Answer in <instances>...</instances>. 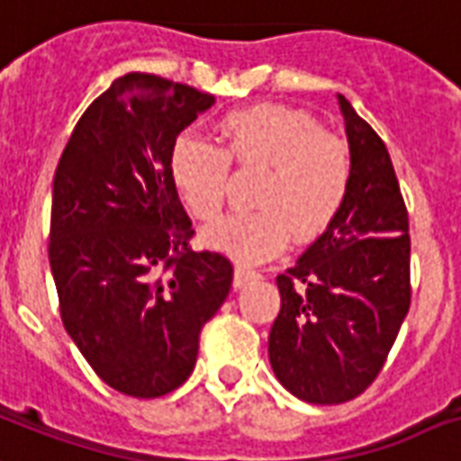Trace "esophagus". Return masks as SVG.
Returning <instances> with one entry per match:
<instances>
[{"mask_svg": "<svg viewBox=\"0 0 461 461\" xmlns=\"http://www.w3.org/2000/svg\"><path fill=\"white\" fill-rule=\"evenodd\" d=\"M261 277V273L254 268H249V266H244V263H239L237 268H234V285L241 287V285H249L251 280H258Z\"/></svg>", "mask_w": 461, "mask_h": 461, "instance_id": "esophagus-1", "label": "esophagus"}]
</instances>
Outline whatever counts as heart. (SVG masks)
Returning a JSON list of instances; mask_svg holds the SVG:
<instances>
[{
  "mask_svg": "<svg viewBox=\"0 0 461 461\" xmlns=\"http://www.w3.org/2000/svg\"><path fill=\"white\" fill-rule=\"evenodd\" d=\"M220 147L193 132L174 140L168 176L200 222L222 215L230 193V167H263L251 203L207 230V244L263 261L280 254L294 237L316 241L339 220L353 188L356 161L346 140L321 128L314 115L283 104L234 108L217 122Z\"/></svg>",
  "mask_w": 461,
  "mask_h": 461,
  "instance_id": "obj_1",
  "label": "heart"
}]
</instances>
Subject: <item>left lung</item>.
<instances>
[{
  "mask_svg": "<svg viewBox=\"0 0 461 461\" xmlns=\"http://www.w3.org/2000/svg\"><path fill=\"white\" fill-rule=\"evenodd\" d=\"M356 161L333 227L276 277V377L309 403H346L377 379L411 307L409 212L382 137L339 96Z\"/></svg>",
  "mask_w": 461,
  "mask_h": 461,
  "instance_id": "obj_1",
  "label": "left lung"
}]
</instances>
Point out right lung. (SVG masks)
Listing matches in <instances>:
<instances>
[{"label": "right lung", "instance_id": "add662e5", "mask_svg": "<svg viewBox=\"0 0 461 461\" xmlns=\"http://www.w3.org/2000/svg\"><path fill=\"white\" fill-rule=\"evenodd\" d=\"M212 94L130 72L82 113L52 181L50 256L59 316L115 392L157 399L191 377L200 329L234 266L193 251L195 230L168 176L178 132Z\"/></svg>", "mask_w": 461, "mask_h": 461}]
</instances>
